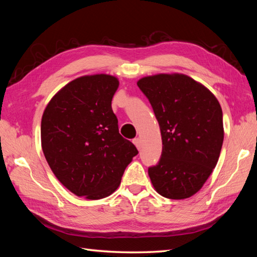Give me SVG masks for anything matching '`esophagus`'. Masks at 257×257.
<instances>
[{
    "label": "esophagus",
    "mask_w": 257,
    "mask_h": 257,
    "mask_svg": "<svg viewBox=\"0 0 257 257\" xmlns=\"http://www.w3.org/2000/svg\"><path fill=\"white\" fill-rule=\"evenodd\" d=\"M133 143L136 145V147H137V149L140 150V148H141V141H140V139L139 138H135L133 140Z\"/></svg>",
    "instance_id": "obj_1"
}]
</instances>
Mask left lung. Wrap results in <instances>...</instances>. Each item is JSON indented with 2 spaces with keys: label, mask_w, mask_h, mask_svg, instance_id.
<instances>
[{
  "label": "left lung",
  "mask_w": 257,
  "mask_h": 257,
  "mask_svg": "<svg viewBox=\"0 0 257 257\" xmlns=\"http://www.w3.org/2000/svg\"><path fill=\"white\" fill-rule=\"evenodd\" d=\"M160 125L162 152L148 173L157 192L187 199L203 187L219 160L224 130L219 101L187 75L159 74L141 78Z\"/></svg>",
  "instance_id": "1"
}]
</instances>
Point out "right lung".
I'll list each match as a JSON object with an SVG mask.
<instances>
[{
    "label": "right lung",
    "instance_id": "obj_1",
    "mask_svg": "<svg viewBox=\"0 0 257 257\" xmlns=\"http://www.w3.org/2000/svg\"><path fill=\"white\" fill-rule=\"evenodd\" d=\"M119 81L110 75L83 76L48 102L41 123L42 149L64 187L89 200L119 187L138 150L119 134L111 100Z\"/></svg>",
    "mask_w": 257,
    "mask_h": 257
}]
</instances>
